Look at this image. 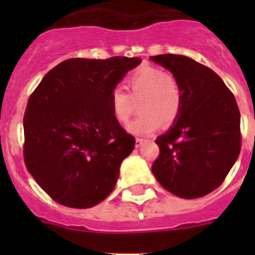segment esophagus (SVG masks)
<instances>
[{
    "mask_svg": "<svg viewBox=\"0 0 255 255\" xmlns=\"http://www.w3.org/2000/svg\"><path fill=\"white\" fill-rule=\"evenodd\" d=\"M145 141H147V139H143V137H136V147H141Z\"/></svg>",
    "mask_w": 255,
    "mask_h": 255,
    "instance_id": "1",
    "label": "esophagus"
}]
</instances>
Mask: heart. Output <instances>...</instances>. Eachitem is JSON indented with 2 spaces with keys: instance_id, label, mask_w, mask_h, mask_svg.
I'll return each mask as SVG.
<instances>
[{
  "instance_id": "obj_1",
  "label": "heart",
  "mask_w": 255,
  "mask_h": 255,
  "mask_svg": "<svg viewBox=\"0 0 255 255\" xmlns=\"http://www.w3.org/2000/svg\"><path fill=\"white\" fill-rule=\"evenodd\" d=\"M128 94L114 88L110 94L112 115L119 123H127L139 103L141 114L128 126L135 135H148L160 127L169 126L181 110V88L172 74L152 66H143L126 81Z\"/></svg>"
}]
</instances>
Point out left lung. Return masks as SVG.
I'll return each instance as SVG.
<instances>
[{
  "label": "left lung",
  "instance_id": "left-lung-1",
  "mask_svg": "<svg viewBox=\"0 0 255 255\" xmlns=\"http://www.w3.org/2000/svg\"><path fill=\"white\" fill-rule=\"evenodd\" d=\"M173 74L181 110L173 127L155 140L152 172L163 188L198 198L221 185L241 151V115L233 92L209 67L176 54L151 57Z\"/></svg>",
  "mask_w": 255,
  "mask_h": 255
}]
</instances>
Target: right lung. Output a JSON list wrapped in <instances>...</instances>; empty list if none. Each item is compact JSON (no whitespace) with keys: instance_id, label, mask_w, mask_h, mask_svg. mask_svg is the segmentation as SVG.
<instances>
[{"instance_id":"add662e5","label":"right lung","mask_w":255,"mask_h":255,"mask_svg":"<svg viewBox=\"0 0 255 255\" xmlns=\"http://www.w3.org/2000/svg\"><path fill=\"white\" fill-rule=\"evenodd\" d=\"M140 58H71L46 74L23 115V159L61 205L85 209L111 193L135 137L114 118L110 94Z\"/></svg>"}]
</instances>
